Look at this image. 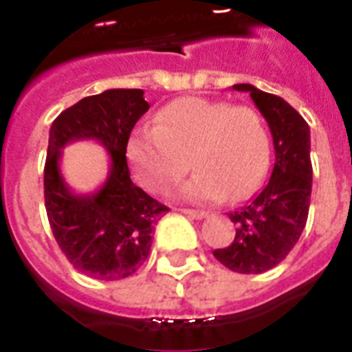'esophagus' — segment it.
I'll use <instances>...</instances> for the list:
<instances>
[{
  "label": "esophagus",
  "mask_w": 352,
  "mask_h": 352,
  "mask_svg": "<svg viewBox=\"0 0 352 352\" xmlns=\"http://www.w3.org/2000/svg\"><path fill=\"white\" fill-rule=\"evenodd\" d=\"M181 212L184 215H188V217H192V219H203V217H206V212H203V210L181 208Z\"/></svg>",
  "instance_id": "34e87169"
}]
</instances>
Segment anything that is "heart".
Returning <instances> with one entry per match:
<instances>
[{
  "label": "heart",
  "mask_w": 352,
  "mask_h": 352,
  "mask_svg": "<svg viewBox=\"0 0 352 352\" xmlns=\"http://www.w3.org/2000/svg\"><path fill=\"white\" fill-rule=\"evenodd\" d=\"M127 160L146 190L166 192L195 168L179 195L192 203L243 201L265 181L268 133L256 109L203 96H184L164 106L155 126L129 135Z\"/></svg>",
  "instance_id": "obj_1"
}]
</instances>
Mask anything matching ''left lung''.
Returning <instances> with one entry per match:
<instances>
[{
    "label": "left lung",
    "instance_id": "obj_1",
    "mask_svg": "<svg viewBox=\"0 0 352 352\" xmlns=\"http://www.w3.org/2000/svg\"><path fill=\"white\" fill-rule=\"evenodd\" d=\"M250 95L272 133V175L243 208L230 214L235 237L214 250L215 259L239 274H261L283 261L305 228L312 190L309 124L283 98L250 84H235Z\"/></svg>",
    "mask_w": 352,
    "mask_h": 352
}]
</instances>
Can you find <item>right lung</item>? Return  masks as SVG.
<instances>
[{"label":"right lung","instance_id":"obj_1","mask_svg":"<svg viewBox=\"0 0 352 352\" xmlns=\"http://www.w3.org/2000/svg\"><path fill=\"white\" fill-rule=\"evenodd\" d=\"M149 109L142 89H107L62 111L49 131L43 190L52 235L69 263L85 276L117 281L148 259L153 223L168 206L133 184L126 160L131 129ZM96 140L112 159L96 194L76 196L59 171L61 149L74 140Z\"/></svg>","mask_w":352,"mask_h":352}]
</instances>
